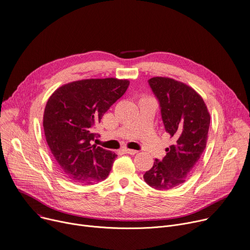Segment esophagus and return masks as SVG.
<instances>
[{
	"label": "esophagus",
	"mask_w": 250,
	"mask_h": 250,
	"mask_svg": "<svg viewBox=\"0 0 250 250\" xmlns=\"http://www.w3.org/2000/svg\"><path fill=\"white\" fill-rule=\"evenodd\" d=\"M124 151H125L126 153L130 154V155H135V154H137V153H138V151H136V150H133V149H127V148H125V149H124Z\"/></svg>",
	"instance_id": "1"
}]
</instances>
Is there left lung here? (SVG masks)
Wrapping results in <instances>:
<instances>
[{
    "mask_svg": "<svg viewBox=\"0 0 250 250\" xmlns=\"http://www.w3.org/2000/svg\"><path fill=\"white\" fill-rule=\"evenodd\" d=\"M149 85L159 102L166 132L175 143L155 159L144 174L153 188L167 190L182 185L206 149L210 116L204 99L191 87L168 77H153Z\"/></svg>",
    "mask_w": 250,
    "mask_h": 250,
    "instance_id": "left-lung-1",
    "label": "left lung"
}]
</instances>
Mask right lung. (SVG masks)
Listing matches in <instances>:
<instances>
[{
  "label": "right lung",
  "instance_id": "right-lung-1",
  "mask_svg": "<svg viewBox=\"0 0 250 250\" xmlns=\"http://www.w3.org/2000/svg\"><path fill=\"white\" fill-rule=\"evenodd\" d=\"M129 83L116 78L84 79L60 87L49 97L43 115L45 139L70 181L91 185L109 175L117 155L91 145L99 137L94 129Z\"/></svg>",
  "mask_w": 250,
  "mask_h": 250
}]
</instances>
